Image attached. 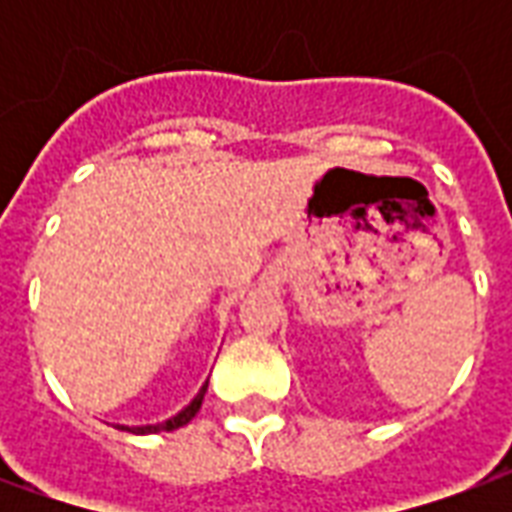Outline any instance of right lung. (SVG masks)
<instances>
[{
  "mask_svg": "<svg viewBox=\"0 0 512 512\" xmlns=\"http://www.w3.org/2000/svg\"><path fill=\"white\" fill-rule=\"evenodd\" d=\"M205 389H208V384L202 386L200 392H197V397L191 400L189 406L183 408V411H178V414H175V417H172V419H167V422H158V425H142V428H128V425H117V428L128 430V433H142V436H145V433H161V430H178V428H183V425H186V422H191V419H194V414L200 411L202 397H205Z\"/></svg>",
  "mask_w": 512,
  "mask_h": 512,
  "instance_id": "1",
  "label": "right lung"
}]
</instances>
